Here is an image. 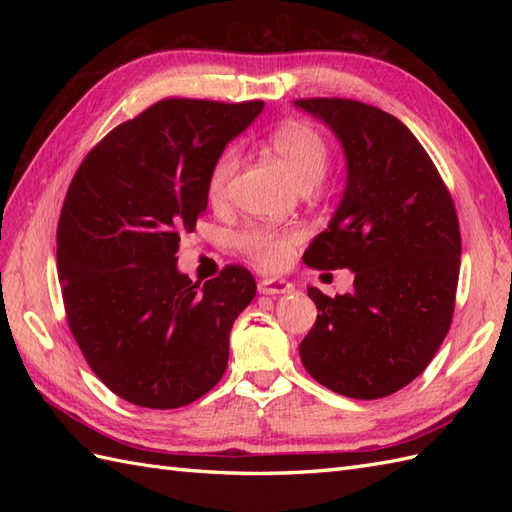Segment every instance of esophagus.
Masks as SVG:
<instances>
[{
    "label": "esophagus",
    "mask_w": 512,
    "mask_h": 512,
    "mask_svg": "<svg viewBox=\"0 0 512 512\" xmlns=\"http://www.w3.org/2000/svg\"><path fill=\"white\" fill-rule=\"evenodd\" d=\"M290 288L292 284H288L286 280H277V277H269V280L258 282V290L262 294H282V292H288Z\"/></svg>",
    "instance_id": "obj_1"
}]
</instances>
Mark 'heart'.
<instances>
[{
	"instance_id": "b5f03b06",
	"label": "heart",
	"mask_w": 512,
	"mask_h": 512,
	"mask_svg": "<svg viewBox=\"0 0 512 512\" xmlns=\"http://www.w3.org/2000/svg\"><path fill=\"white\" fill-rule=\"evenodd\" d=\"M267 143L275 153L292 181L301 190L312 188L327 175L331 149L327 138H324L314 126L307 121L288 119L280 123L275 130L269 132ZM239 168V151L237 147H224L215 156L209 175H207V198L209 203L220 207L228 196V185L235 177ZM299 243V232L292 228H271V226H245L235 235V247L250 258L256 267L265 271L282 269L292 250Z\"/></svg>"
}]
</instances>
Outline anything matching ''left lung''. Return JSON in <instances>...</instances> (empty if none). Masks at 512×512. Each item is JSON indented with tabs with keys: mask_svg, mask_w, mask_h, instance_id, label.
<instances>
[{
	"mask_svg": "<svg viewBox=\"0 0 512 512\" xmlns=\"http://www.w3.org/2000/svg\"><path fill=\"white\" fill-rule=\"evenodd\" d=\"M294 104L327 123L348 162L342 203L303 260L354 273V290L342 297L307 288L320 314L301 361L333 393L393 395L423 374L451 329L461 256L455 203L397 117L346 98Z\"/></svg>",
	"mask_w": 512,
	"mask_h": 512,
	"instance_id": "obj_1",
	"label": "left lung"
}]
</instances>
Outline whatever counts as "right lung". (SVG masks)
Wrapping results in <instances>:
<instances>
[{
	"label": "right lung",
	"instance_id": "add662e5",
	"mask_svg": "<svg viewBox=\"0 0 512 512\" xmlns=\"http://www.w3.org/2000/svg\"><path fill=\"white\" fill-rule=\"evenodd\" d=\"M262 106L164 98L108 132L70 181L57 224L68 327L91 371L134 406H188L224 376L256 282L226 265L198 288L177 250L207 209L215 156Z\"/></svg>",
	"mask_w": 512,
	"mask_h": 512
}]
</instances>
